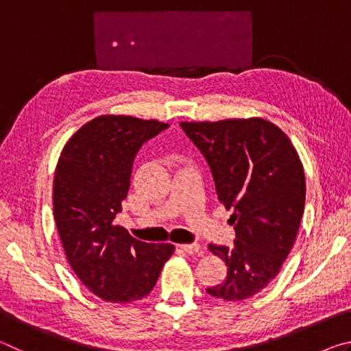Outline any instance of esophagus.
Listing matches in <instances>:
<instances>
[{
	"instance_id": "obj_1",
	"label": "esophagus",
	"mask_w": 351,
	"mask_h": 351,
	"mask_svg": "<svg viewBox=\"0 0 351 351\" xmlns=\"http://www.w3.org/2000/svg\"><path fill=\"white\" fill-rule=\"evenodd\" d=\"M181 249L187 254H199L201 252V246L198 243H190V245H181Z\"/></svg>"
}]
</instances>
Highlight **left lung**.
<instances>
[{
	"instance_id": "8db88e82",
	"label": "left lung",
	"mask_w": 351,
	"mask_h": 351,
	"mask_svg": "<svg viewBox=\"0 0 351 351\" xmlns=\"http://www.w3.org/2000/svg\"><path fill=\"white\" fill-rule=\"evenodd\" d=\"M181 127L209 164L218 199L234 210V246L209 245L226 261L228 276L206 291L226 302L249 299L274 280L299 232L306 192L299 153L261 117Z\"/></svg>"
}]
</instances>
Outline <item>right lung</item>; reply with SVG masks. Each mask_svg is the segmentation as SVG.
Returning <instances> with one entry per match:
<instances>
[{"label":"right lung","mask_w":351,"mask_h":351,"mask_svg":"<svg viewBox=\"0 0 351 351\" xmlns=\"http://www.w3.org/2000/svg\"><path fill=\"white\" fill-rule=\"evenodd\" d=\"M164 122L105 114L71 136L58 158L52 203L71 268L100 299L130 304L153 289L175 251L133 239L112 219L122 210L136 153Z\"/></svg>","instance_id":"obj_1"}]
</instances>
